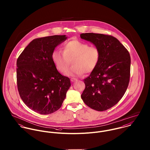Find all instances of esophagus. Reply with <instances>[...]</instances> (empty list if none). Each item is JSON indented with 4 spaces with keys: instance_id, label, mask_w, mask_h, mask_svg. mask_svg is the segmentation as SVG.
<instances>
[{
    "instance_id": "esophagus-1",
    "label": "esophagus",
    "mask_w": 150,
    "mask_h": 150,
    "mask_svg": "<svg viewBox=\"0 0 150 150\" xmlns=\"http://www.w3.org/2000/svg\"><path fill=\"white\" fill-rule=\"evenodd\" d=\"M70 80H71V82H74V81H77V79H75V78H71V79H70Z\"/></svg>"
}]
</instances>
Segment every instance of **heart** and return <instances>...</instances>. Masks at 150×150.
<instances>
[{
  "mask_svg": "<svg viewBox=\"0 0 150 150\" xmlns=\"http://www.w3.org/2000/svg\"><path fill=\"white\" fill-rule=\"evenodd\" d=\"M101 58L100 49L96 46H89L79 40L67 42L63 47V52L55 50L51 54L52 61L56 69L66 74L70 61L73 66L68 72L70 76H81L93 71L99 64Z\"/></svg>",
  "mask_w": 150,
  "mask_h": 150,
  "instance_id": "heart-1",
  "label": "heart"
}]
</instances>
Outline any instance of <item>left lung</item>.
I'll use <instances>...</instances> for the list:
<instances>
[{
	"label": "left lung",
	"instance_id": "obj_1",
	"mask_svg": "<svg viewBox=\"0 0 150 150\" xmlns=\"http://www.w3.org/2000/svg\"><path fill=\"white\" fill-rule=\"evenodd\" d=\"M80 37L93 43L101 52L99 64L84 80L86 88L81 98L88 107L105 111L115 106L127 89L130 80V54L112 36L86 33L81 34Z\"/></svg>",
	"mask_w": 150,
	"mask_h": 150
}]
</instances>
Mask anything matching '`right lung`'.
Instances as JSON below:
<instances>
[{"mask_svg":"<svg viewBox=\"0 0 150 150\" xmlns=\"http://www.w3.org/2000/svg\"><path fill=\"white\" fill-rule=\"evenodd\" d=\"M67 39L54 35L33 40L17 61L18 90L24 103L41 114H50L61 107L71 86L54 64L51 54Z\"/></svg>","mask_w":150,"mask_h":150,"instance_id":"right-lung-1","label":"right lung"}]
</instances>
